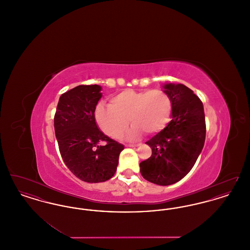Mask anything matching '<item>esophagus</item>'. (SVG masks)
Wrapping results in <instances>:
<instances>
[{
  "label": "esophagus",
  "mask_w": 250,
  "mask_h": 250,
  "mask_svg": "<svg viewBox=\"0 0 250 250\" xmlns=\"http://www.w3.org/2000/svg\"><path fill=\"white\" fill-rule=\"evenodd\" d=\"M141 145V143H137V144H126L125 146L126 147H138V146H140Z\"/></svg>",
  "instance_id": "34e87169"
}]
</instances>
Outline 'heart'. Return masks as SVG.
<instances>
[{
  "label": "heart",
  "instance_id": "b5f03b06",
  "mask_svg": "<svg viewBox=\"0 0 250 250\" xmlns=\"http://www.w3.org/2000/svg\"><path fill=\"white\" fill-rule=\"evenodd\" d=\"M172 110L169 95L162 90H124L110 98L109 105L99 104L95 120L101 130L113 139H120L128 126L129 139H137L144 133L154 135L164 129Z\"/></svg>",
  "mask_w": 250,
  "mask_h": 250
}]
</instances>
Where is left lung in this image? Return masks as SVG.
<instances>
[{"mask_svg": "<svg viewBox=\"0 0 250 250\" xmlns=\"http://www.w3.org/2000/svg\"><path fill=\"white\" fill-rule=\"evenodd\" d=\"M172 103V119L163 130L146 142L152 155L142 161L143 178L169 186L184 178L202 152L206 125L201 99L183 84L164 85Z\"/></svg>", "mask_w": 250, "mask_h": 250, "instance_id": "obj_1", "label": "left lung"}]
</instances>
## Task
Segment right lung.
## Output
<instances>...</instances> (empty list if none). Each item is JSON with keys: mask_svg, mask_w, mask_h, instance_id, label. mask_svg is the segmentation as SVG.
<instances>
[{"mask_svg": "<svg viewBox=\"0 0 250 250\" xmlns=\"http://www.w3.org/2000/svg\"><path fill=\"white\" fill-rule=\"evenodd\" d=\"M96 84L79 85L60 96L54 115L60 153L72 173L87 183L111 178L124 145L106 136L95 123V107L101 98ZM105 141V146L98 143Z\"/></svg>", "mask_w": 250, "mask_h": 250, "instance_id": "1", "label": "right lung"}]
</instances>
